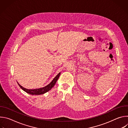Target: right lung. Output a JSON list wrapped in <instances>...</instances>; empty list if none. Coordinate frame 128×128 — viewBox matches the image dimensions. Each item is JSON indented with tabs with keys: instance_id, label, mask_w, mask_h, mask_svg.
<instances>
[{
	"instance_id": "add662e5",
	"label": "right lung",
	"mask_w": 128,
	"mask_h": 128,
	"mask_svg": "<svg viewBox=\"0 0 128 128\" xmlns=\"http://www.w3.org/2000/svg\"><path fill=\"white\" fill-rule=\"evenodd\" d=\"M61 74V73H59V74L56 76V77L54 78L53 80L47 86L43 87V88H35V89H27L26 88L24 87H23L22 86H21L19 83L18 82V84H19V86L24 90L25 91V92L31 94V95H42L44 94L46 92H48V91H49L50 90L52 89V88L54 86V84H56L57 80H58L60 75Z\"/></svg>"
}]
</instances>
